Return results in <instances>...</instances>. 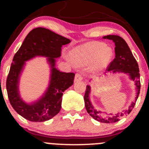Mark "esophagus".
<instances>
[{"mask_svg":"<svg viewBox=\"0 0 149 149\" xmlns=\"http://www.w3.org/2000/svg\"><path fill=\"white\" fill-rule=\"evenodd\" d=\"M82 80H83V77L81 76V75H80L79 73H76V76H75L74 82H79L81 81Z\"/></svg>","mask_w":149,"mask_h":149,"instance_id":"1","label":"esophagus"}]
</instances>
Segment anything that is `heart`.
I'll list each match as a JSON object with an SVG mask.
<instances>
[{
    "mask_svg": "<svg viewBox=\"0 0 149 149\" xmlns=\"http://www.w3.org/2000/svg\"><path fill=\"white\" fill-rule=\"evenodd\" d=\"M113 57V50L102 42H89L74 47L70 52V58L76 66L91 64L94 71L108 67Z\"/></svg>",
    "mask_w": 149,
    "mask_h": 149,
    "instance_id": "obj_1",
    "label": "heart"
}]
</instances>
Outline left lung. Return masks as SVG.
I'll return each instance as SVG.
<instances>
[{"label": "left lung", "mask_w": 149, "mask_h": 149, "mask_svg": "<svg viewBox=\"0 0 149 149\" xmlns=\"http://www.w3.org/2000/svg\"><path fill=\"white\" fill-rule=\"evenodd\" d=\"M104 39H109L113 40L115 43V53L116 57L113 61L111 62L108 66L107 71L108 72L116 73H123L129 76L130 80L134 81V85L136 86V95L134 102H132L129 108L126 110L123 111V112L117 113L116 114L107 113V112H102L101 111H97L95 109L92 104L90 99V94L91 92V88L90 85H87L85 90L84 101L85 106L87 112L92 116L94 119L104 123H112L120 120L123 117L127 116L132 111L134 108L138 97H139L140 88V74L139 66L136 59L133 56L129 46L123 38L119 36L108 35L103 37Z\"/></svg>", "instance_id": "left-lung-1"}]
</instances>
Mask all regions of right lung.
Wrapping results in <instances>:
<instances>
[{
	"label": "right lung",
	"mask_w": 149,
	"mask_h": 149,
	"mask_svg": "<svg viewBox=\"0 0 149 149\" xmlns=\"http://www.w3.org/2000/svg\"><path fill=\"white\" fill-rule=\"evenodd\" d=\"M71 40L47 29L38 27L29 33L13 57L6 81L10 104L15 111L28 120L44 122L55 116L61 107L62 95L73 84V73L61 72L56 69V58L60 57L62 45ZM36 56H44L51 67L49 87L38 100L26 103L18 90L19 79L25 61Z\"/></svg>",
	"instance_id": "1"
}]
</instances>
